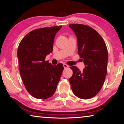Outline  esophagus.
Returning a JSON list of instances; mask_svg holds the SVG:
<instances>
[{
	"label": "esophagus",
	"mask_w": 124,
	"mask_h": 124,
	"mask_svg": "<svg viewBox=\"0 0 124 124\" xmlns=\"http://www.w3.org/2000/svg\"><path fill=\"white\" fill-rule=\"evenodd\" d=\"M63 67H64V68H65V69H66V68H68L69 66L66 65V64H63Z\"/></svg>",
	"instance_id": "obj_1"
}]
</instances>
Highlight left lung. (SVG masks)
<instances>
[{
  "label": "left lung",
  "instance_id": "obj_1",
  "mask_svg": "<svg viewBox=\"0 0 124 124\" xmlns=\"http://www.w3.org/2000/svg\"><path fill=\"white\" fill-rule=\"evenodd\" d=\"M69 26L77 36L78 54L85 66L83 71L70 67L73 74L69 82L74 95L82 99H89L103 87L107 72L108 50L103 38L92 28L79 24Z\"/></svg>",
  "mask_w": 124,
  "mask_h": 124
}]
</instances>
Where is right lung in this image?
I'll list each match as a JSON object with an SVG mask.
<instances>
[{
    "label": "right lung",
    "instance_id": "add662e5",
    "mask_svg": "<svg viewBox=\"0 0 124 124\" xmlns=\"http://www.w3.org/2000/svg\"><path fill=\"white\" fill-rule=\"evenodd\" d=\"M62 26L34 29L21 39L17 49L19 70L25 87L32 96L46 99L54 95L63 70L62 63L45 61L53 52L54 39Z\"/></svg>",
    "mask_w": 124,
    "mask_h": 124
}]
</instances>
